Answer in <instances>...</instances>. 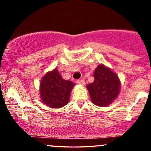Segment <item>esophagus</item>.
<instances>
[{
	"mask_svg": "<svg viewBox=\"0 0 151 151\" xmlns=\"http://www.w3.org/2000/svg\"><path fill=\"white\" fill-rule=\"evenodd\" d=\"M77 82L79 84H81V85H84V84H85V81H84V79H77Z\"/></svg>",
	"mask_w": 151,
	"mask_h": 151,
	"instance_id": "obj_1",
	"label": "esophagus"
}]
</instances>
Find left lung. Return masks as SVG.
<instances>
[{
    "label": "left lung",
    "instance_id": "1",
    "mask_svg": "<svg viewBox=\"0 0 151 151\" xmlns=\"http://www.w3.org/2000/svg\"><path fill=\"white\" fill-rule=\"evenodd\" d=\"M94 81L87 84L91 101L99 106L110 104L117 97L120 90V81L113 71L99 65L93 73Z\"/></svg>",
    "mask_w": 151,
    "mask_h": 151
}]
</instances>
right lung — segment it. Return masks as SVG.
Segmentation results:
<instances>
[{"mask_svg": "<svg viewBox=\"0 0 151 151\" xmlns=\"http://www.w3.org/2000/svg\"><path fill=\"white\" fill-rule=\"evenodd\" d=\"M74 84L62 79L58 69L48 72L40 83V96L43 103L51 108H61L67 104Z\"/></svg>", "mask_w": 151, "mask_h": 151, "instance_id": "right-lung-1", "label": "right lung"}]
</instances>
